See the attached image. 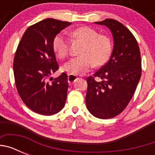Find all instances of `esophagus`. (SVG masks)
<instances>
[{
	"label": "esophagus",
	"instance_id": "esophagus-1",
	"mask_svg": "<svg viewBox=\"0 0 155 155\" xmlns=\"http://www.w3.org/2000/svg\"><path fill=\"white\" fill-rule=\"evenodd\" d=\"M77 79H78V77L75 76V75L68 74V83H69L70 84H74V83L76 81Z\"/></svg>",
	"mask_w": 155,
	"mask_h": 155
}]
</instances>
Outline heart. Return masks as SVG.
<instances>
[{
	"label": "heart",
	"instance_id": "b5f03b06",
	"mask_svg": "<svg viewBox=\"0 0 155 155\" xmlns=\"http://www.w3.org/2000/svg\"><path fill=\"white\" fill-rule=\"evenodd\" d=\"M71 36L84 42L81 50L80 57H73L66 62L64 70L74 75H82L90 71L93 64L100 66L105 64L110 56L112 50L110 39L90 27H80L74 30ZM53 48L56 55L64 59L68 54L69 42L64 34H58L53 42Z\"/></svg>",
	"mask_w": 155,
	"mask_h": 155
}]
</instances>
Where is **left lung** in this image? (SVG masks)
Listing matches in <instances>:
<instances>
[{
  "mask_svg": "<svg viewBox=\"0 0 155 155\" xmlns=\"http://www.w3.org/2000/svg\"><path fill=\"white\" fill-rule=\"evenodd\" d=\"M109 28L113 37L111 57L94 77L87 78L86 105L99 119H109L121 113L127 106L141 76L140 52L131 31L118 21L107 18L94 22Z\"/></svg>",
  "mask_w": 155,
  "mask_h": 155,
  "instance_id": "1",
  "label": "left lung"
}]
</instances>
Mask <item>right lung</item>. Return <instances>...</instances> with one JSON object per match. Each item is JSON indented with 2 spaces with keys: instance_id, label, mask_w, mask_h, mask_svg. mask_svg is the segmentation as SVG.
Returning a JSON list of instances; mask_svg holds the SVG:
<instances>
[{
  "instance_id": "obj_1",
  "label": "right lung",
  "mask_w": 155,
  "mask_h": 155,
  "mask_svg": "<svg viewBox=\"0 0 155 155\" xmlns=\"http://www.w3.org/2000/svg\"><path fill=\"white\" fill-rule=\"evenodd\" d=\"M70 25L53 18L35 23L25 31L16 50L13 69L18 92L24 103L39 114H56L65 105L68 74L62 73L52 82L48 79L59 68L53 39Z\"/></svg>"
}]
</instances>
